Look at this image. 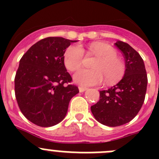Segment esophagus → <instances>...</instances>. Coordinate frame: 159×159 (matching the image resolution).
<instances>
[{"instance_id": "esophagus-1", "label": "esophagus", "mask_w": 159, "mask_h": 159, "mask_svg": "<svg viewBox=\"0 0 159 159\" xmlns=\"http://www.w3.org/2000/svg\"><path fill=\"white\" fill-rule=\"evenodd\" d=\"M87 90V88H84V87H79V91L80 92H84Z\"/></svg>"}]
</instances>
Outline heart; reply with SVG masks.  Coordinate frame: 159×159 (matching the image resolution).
I'll return each mask as SVG.
<instances>
[{
    "label": "heart",
    "instance_id": "heart-1",
    "mask_svg": "<svg viewBox=\"0 0 159 159\" xmlns=\"http://www.w3.org/2000/svg\"><path fill=\"white\" fill-rule=\"evenodd\" d=\"M88 51L97 56L92 64L94 69H80L73 75L76 84L82 86H93L102 82L113 83L121 79L125 72V66L116 56V50L107 43L95 42L90 44ZM84 59V50L78 44H73L66 49L64 63L66 68L74 71L80 67Z\"/></svg>",
    "mask_w": 159,
    "mask_h": 159
}]
</instances>
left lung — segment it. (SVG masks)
<instances>
[{
    "label": "left lung",
    "instance_id": "obj_1",
    "mask_svg": "<svg viewBox=\"0 0 159 159\" xmlns=\"http://www.w3.org/2000/svg\"><path fill=\"white\" fill-rule=\"evenodd\" d=\"M115 45L125 58L124 76L115 86L100 91L99 100L91 107L97 121L108 127L121 126L137 116L144 102L147 87L145 64L140 55L120 40Z\"/></svg>",
    "mask_w": 159,
    "mask_h": 159
}]
</instances>
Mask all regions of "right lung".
<instances>
[{
	"label": "right lung",
	"mask_w": 159,
	"mask_h": 159,
	"mask_svg": "<svg viewBox=\"0 0 159 159\" xmlns=\"http://www.w3.org/2000/svg\"><path fill=\"white\" fill-rule=\"evenodd\" d=\"M63 37L36 42L20 60L15 76V95L20 110L32 123L48 127L61 122L74 95L79 93L64 63L71 43Z\"/></svg>",
	"instance_id": "right-lung-1"
}]
</instances>
